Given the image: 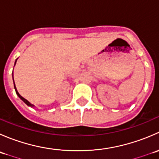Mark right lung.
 <instances>
[{
  "mask_svg": "<svg viewBox=\"0 0 159 159\" xmlns=\"http://www.w3.org/2000/svg\"><path fill=\"white\" fill-rule=\"evenodd\" d=\"M17 59H18V57H17V59H16V60H15V62H14V65H16V62H17ZM12 78H13V80H14V75H13V73H12ZM14 89H15V91H16V94H17V96H18V97H19V98H20V99H21V100H22V101H23V102H25V104H26V105H28V106H30V107H31V108H34V107H35V106H34V105H32V104H31V103H30V102H28V100H27V99H25V98H23V97H22V96H21V95H20V94H19V93H18V91H17V89H16V86H15V84H14Z\"/></svg>",
  "mask_w": 159,
  "mask_h": 159,
  "instance_id": "add662e5",
  "label": "right lung"
}]
</instances>
